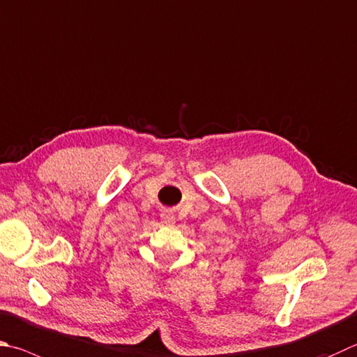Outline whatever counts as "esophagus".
Instances as JSON below:
<instances>
[{"mask_svg":"<svg viewBox=\"0 0 357 357\" xmlns=\"http://www.w3.org/2000/svg\"><path fill=\"white\" fill-rule=\"evenodd\" d=\"M160 218L162 222H164L165 225H173L174 223V215L170 212V211H164L160 213Z\"/></svg>","mask_w":357,"mask_h":357,"instance_id":"obj_1","label":"esophagus"}]
</instances>
